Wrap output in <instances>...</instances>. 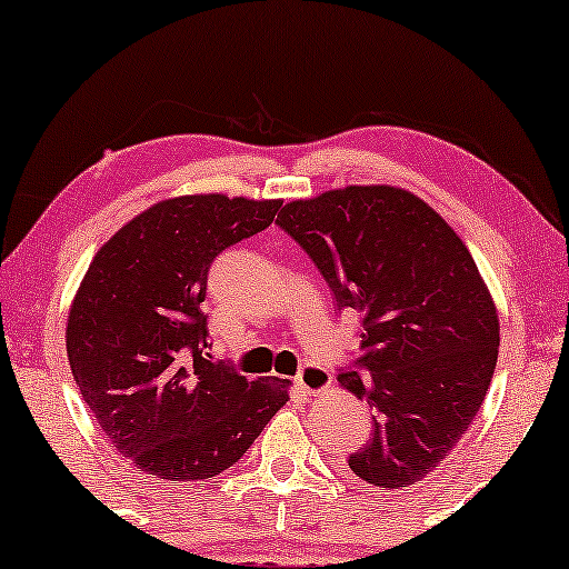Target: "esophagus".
Instances as JSON below:
<instances>
[{
	"instance_id": "1",
	"label": "esophagus",
	"mask_w": 569,
	"mask_h": 569,
	"mask_svg": "<svg viewBox=\"0 0 569 569\" xmlns=\"http://www.w3.org/2000/svg\"><path fill=\"white\" fill-rule=\"evenodd\" d=\"M295 386H298L302 393L318 396L331 388V372L323 368H316V365H308V368H302L300 376L295 378Z\"/></svg>"
}]
</instances>
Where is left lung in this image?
Listing matches in <instances>:
<instances>
[{
	"label": "left lung",
	"mask_w": 569,
	"mask_h": 569,
	"mask_svg": "<svg viewBox=\"0 0 569 569\" xmlns=\"http://www.w3.org/2000/svg\"><path fill=\"white\" fill-rule=\"evenodd\" d=\"M329 282L337 306L362 313L370 376L339 386L372 409L370 440L349 469L401 489L448 458L485 401L500 318L458 232L399 186H345L287 201L277 217Z\"/></svg>",
	"instance_id": "left-lung-1"
}]
</instances>
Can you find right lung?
Wrapping results in <instances>:
<instances>
[{
  "mask_svg": "<svg viewBox=\"0 0 569 569\" xmlns=\"http://www.w3.org/2000/svg\"><path fill=\"white\" fill-rule=\"evenodd\" d=\"M282 199L186 193L100 246L67 318V355L92 417L139 471L212 479L290 401V380H248L204 357L199 310L224 248L274 222Z\"/></svg>",
  "mask_w": 569,
  "mask_h": 569,
  "instance_id": "add662e5",
  "label": "right lung"
}]
</instances>
